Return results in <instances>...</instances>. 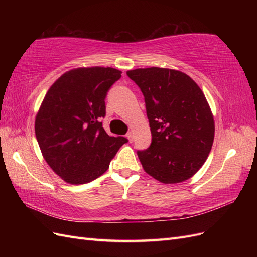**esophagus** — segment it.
<instances>
[{
  "label": "esophagus",
  "instance_id": "1",
  "mask_svg": "<svg viewBox=\"0 0 257 257\" xmlns=\"http://www.w3.org/2000/svg\"><path fill=\"white\" fill-rule=\"evenodd\" d=\"M126 137L128 139V142H133L134 136H133V133H132V132H128V133L126 134Z\"/></svg>",
  "mask_w": 257,
  "mask_h": 257
}]
</instances>
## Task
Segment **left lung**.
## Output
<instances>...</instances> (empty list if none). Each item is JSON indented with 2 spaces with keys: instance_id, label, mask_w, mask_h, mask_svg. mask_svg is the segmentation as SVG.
<instances>
[{
  "instance_id": "8db88e82",
  "label": "left lung",
  "mask_w": 257,
  "mask_h": 257,
  "mask_svg": "<svg viewBox=\"0 0 257 257\" xmlns=\"http://www.w3.org/2000/svg\"><path fill=\"white\" fill-rule=\"evenodd\" d=\"M145 96L152 143L138 158L145 172L165 184L183 182L206 162L214 119L206 96L190 76L172 68L126 72Z\"/></svg>"
}]
</instances>
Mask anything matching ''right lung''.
<instances>
[{"instance_id": "right-lung-1", "label": "right lung", "mask_w": 257, "mask_h": 257, "mask_svg": "<svg viewBox=\"0 0 257 257\" xmlns=\"http://www.w3.org/2000/svg\"><path fill=\"white\" fill-rule=\"evenodd\" d=\"M121 73L112 67L74 68L46 93L35 116V135L45 161L67 183L95 180L127 143L108 135L100 122L107 91Z\"/></svg>"}]
</instances>
